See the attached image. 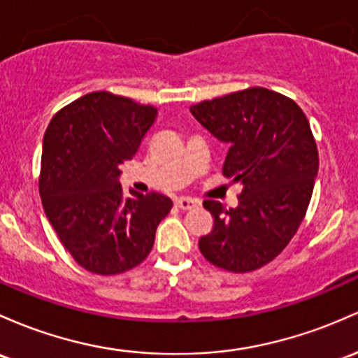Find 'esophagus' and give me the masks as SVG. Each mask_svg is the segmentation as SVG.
Listing matches in <instances>:
<instances>
[{
  "label": "esophagus",
  "mask_w": 358,
  "mask_h": 358,
  "mask_svg": "<svg viewBox=\"0 0 358 358\" xmlns=\"http://www.w3.org/2000/svg\"><path fill=\"white\" fill-rule=\"evenodd\" d=\"M175 206L178 207V209H183V210H188V209H194V207L199 206L197 200L194 199H188V197H180L175 200Z\"/></svg>",
  "instance_id": "34e87169"
}]
</instances>
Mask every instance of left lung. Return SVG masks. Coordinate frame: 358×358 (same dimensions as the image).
Listing matches in <instances>:
<instances>
[{"mask_svg": "<svg viewBox=\"0 0 358 358\" xmlns=\"http://www.w3.org/2000/svg\"><path fill=\"white\" fill-rule=\"evenodd\" d=\"M212 136L229 144L222 173L241 185L238 207L206 200L214 227L199 239L207 262L246 273L272 262L299 229L317 176L316 141L299 105L248 88L190 107Z\"/></svg>", "mask_w": 358, "mask_h": 358, "instance_id": "8db88e82", "label": "left lung"}]
</instances>
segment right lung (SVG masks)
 <instances>
[{
    "label": "right lung",
    "mask_w": 358,
    "mask_h": 358,
    "mask_svg": "<svg viewBox=\"0 0 358 358\" xmlns=\"http://www.w3.org/2000/svg\"><path fill=\"white\" fill-rule=\"evenodd\" d=\"M158 110L108 92H93L61 108L44 136L42 206L57 238L85 270L98 275L134 268L155 245L170 197L119 183Z\"/></svg>",
    "instance_id": "right-lung-1"
}]
</instances>
